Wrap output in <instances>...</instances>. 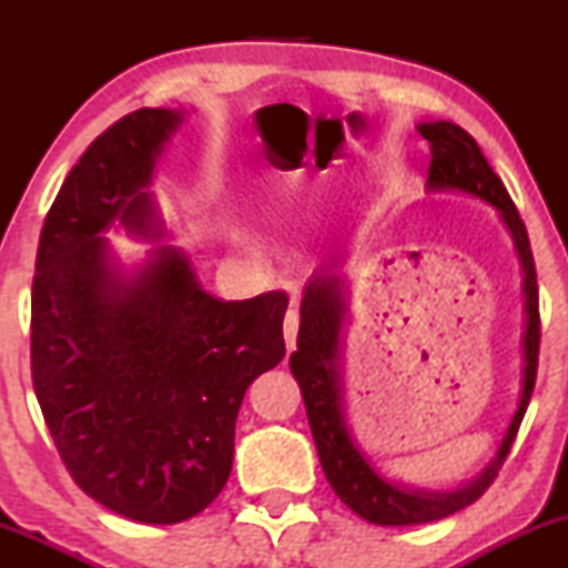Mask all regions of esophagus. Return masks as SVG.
<instances>
[{"instance_id":"obj_1","label":"esophagus","mask_w":568,"mask_h":568,"mask_svg":"<svg viewBox=\"0 0 568 568\" xmlns=\"http://www.w3.org/2000/svg\"><path fill=\"white\" fill-rule=\"evenodd\" d=\"M296 334H298V315L293 310H288V315H285L283 321V336H285V344H288V349L296 347Z\"/></svg>"}]
</instances>
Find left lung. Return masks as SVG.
I'll use <instances>...</instances> for the list:
<instances>
[{
	"mask_svg": "<svg viewBox=\"0 0 568 568\" xmlns=\"http://www.w3.org/2000/svg\"><path fill=\"white\" fill-rule=\"evenodd\" d=\"M422 139L429 143L433 165H429L427 192H456L491 205L499 213L501 226L510 232L515 253L520 262V291H524V334H520V393L510 425L501 435L497 452L465 484L452 488H422L406 480L389 478L355 440L344 414V376H342V344L344 321H347V283L344 275L334 270H321L304 285L302 296V323H298L296 352L291 355V374L296 376L310 419L312 438H315L317 456L325 478L336 497L361 515L363 520L376 526H410L440 520L462 507L473 505L497 475L499 465L510 452L515 433L524 419L537 379L539 357V293L537 270L526 234L524 221L515 211L510 194L499 175L491 171L480 146L467 130L446 120L419 122L416 125Z\"/></svg>",
	"mask_w": 568,
	"mask_h": 568,
	"instance_id": "left-lung-1",
	"label": "left lung"
}]
</instances>
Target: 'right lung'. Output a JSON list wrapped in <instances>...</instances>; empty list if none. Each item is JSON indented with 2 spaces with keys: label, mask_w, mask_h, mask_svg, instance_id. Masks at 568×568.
<instances>
[{
  "label": "right lung",
  "mask_w": 568,
  "mask_h": 568,
  "mask_svg": "<svg viewBox=\"0 0 568 568\" xmlns=\"http://www.w3.org/2000/svg\"><path fill=\"white\" fill-rule=\"evenodd\" d=\"M189 112L122 116L71 168L44 219L31 288V376L88 497L139 524L205 510L232 473L245 389L285 357L288 296L224 302L162 243L158 162ZM109 229L152 242L125 265Z\"/></svg>",
  "instance_id": "1"
}]
</instances>
